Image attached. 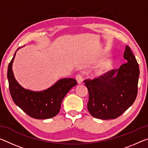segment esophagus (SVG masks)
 <instances>
[{
  "label": "esophagus",
  "mask_w": 148,
  "mask_h": 148,
  "mask_svg": "<svg viewBox=\"0 0 148 148\" xmlns=\"http://www.w3.org/2000/svg\"><path fill=\"white\" fill-rule=\"evenodd\" d=\"M76 79L77 80V84H82L83 82V77L81 74H77L76 76Z\"/></svg>",
  "instance_id": "34e87169"
}]
</instances>
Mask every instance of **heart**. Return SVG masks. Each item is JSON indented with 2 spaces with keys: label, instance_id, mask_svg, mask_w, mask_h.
Listing matches in <instances>:
<instances>
[{
  "label": "heart",
  "instance_id": "1",
  "mask_svg": "<svg viewBox=\"0 0 148 148\" xmlns=\"http://www.w3.org/2000/svg\"><path fill=\"white\" fill-rule=\"evenodd\" d=\"M108 64H104L103 66H102L101 67H100V69L98 70V72H102L106 71V70L108 68Z\"/></svg>",
  "mask_w": 148,
  "mask_h": 148
}]
</instances>
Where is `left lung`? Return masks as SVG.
Returning a JSON list of instances; mask_svg holds the SVG:
<instances>
[{
  "label": "left lung",
  "mask_w": 148,
  "mask_h": 148,
  "mask_svg": "<svg viewBox=\"0 0 148 148\" xmlns=\"http://www.w3.org/2000/svg\"><path fill=\"white\" fill-rule=\"evenodd\" d=\"M127 63L93 79L84 80L89 92L87 109L92 116L113 119L134 103L138 92V64L129 46L123 53Z\"/></svg>",
  "instance_id": "1"
}]
</instances>
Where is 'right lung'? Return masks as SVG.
Wrapping results in <instances>:
<instances>
[{
  "mask_svg": "<svg viewBox=\"0 0 148 148\" xmlns=\"http://www.w3.org/2000/svg\"><path fill=\"white\" fill-rule=\"evenodd\" d=\"M19 49L20 47L16 51ZM16 51L9 63L7 73L10 92L14 103L30 117L35 119H46L56 116L59 114L65 95L76 86V80L74 78H62L48 89L40 91L25 89L17 82L12 71V64Z\"/></svg>",
  "mask_w": 148,
  "mask_h": 148,
  "instance_id": "obj_1",
  "label": "right lung"
}]
</instances>
